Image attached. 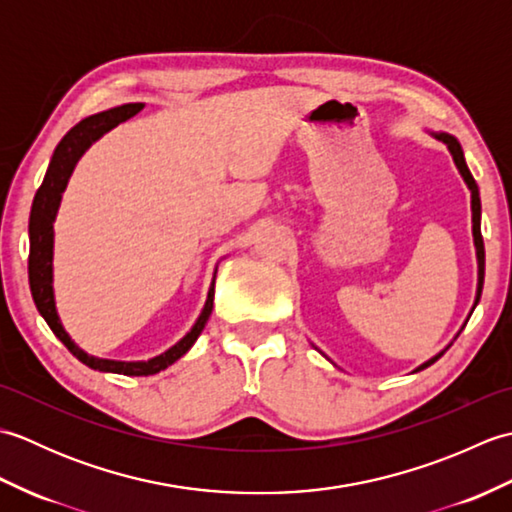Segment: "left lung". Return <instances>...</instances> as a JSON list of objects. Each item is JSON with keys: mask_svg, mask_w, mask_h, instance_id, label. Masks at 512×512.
Masks as SVG:
<instances>
[{"mask_svg": "<svg viewBox=\"0 0 512 512\" xmlns=\"http://www.w3.org/2000/svg\"><path fill=\"white\" fill-rule=\"evenodd\" d=\"M436 138H438V140H442V143L449 147V151L453 154L455 165H458V169H460V173H462L464 182L469 184V189H471V198H473V200H471V206H473V237H475V248H477V262H480V284H477V297H475V306H477V301H480V297H482V286H484V239H482V228H480V215H482L480 191H477L475 178L471 176L469 167H466L464 151H462V147H460L458 140H455V138H453V136H449V134H436ZM436 361H438V356H436V358H431V361H427L424 365H420V367H418V372H420V369H424V367L433 365Z\"/></svg>", "mask_w": 512, "mask_h": 512, "instance_id": "8db88e82", "label": "left lung"}]
</instances>
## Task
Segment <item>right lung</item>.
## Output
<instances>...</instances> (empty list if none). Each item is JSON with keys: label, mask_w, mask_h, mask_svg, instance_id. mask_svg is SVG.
Segmentation results:
<instances>
[{"label": "right lung", "mask_w": 512, "mask_h": 512, "mask_svg": "<svg viewBox=\"0 0 512 512\" xmlns=\"http://www.w3.org/2000/svg\"><path fill=\"white\" fill-rule=\"evenodd\" d=\"M143 110V103H127L114 110H107L101 114H94L83 118L81 123H76L68 134L61 138V143L54 149V156L50 160V167L46 171L41 187L37 189L35 202H32L30 211V255H28V279H30V292L35 299V306L54 336L68 347V350L79 358L83 365L99 372H112V374H125V376H151L158 374L160 369H167L171 363H176L182 354L189 352V347L195 343V339L202 334L206 321L211 317L213 310V286L209 290V299L200 314L198 323L193 325V330L184 336L180 343H176L156 358H151L147 363H121V361H105V358H94L85 354L79 345H74L68 334H65L63 325L57 317V308H54V295H52V222L57 215L61 193L68 184L70 173L76 165V160L83 156V151L88 149L96 138H101L105 132H110L118 123L127 121V118L136 116Z\"/></svg>", "instance_id": "1"}]
</instances>
